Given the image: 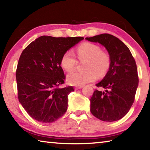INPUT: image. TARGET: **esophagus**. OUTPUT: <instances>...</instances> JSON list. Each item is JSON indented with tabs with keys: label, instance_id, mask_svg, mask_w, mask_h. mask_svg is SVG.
Here are the masks:
<instances>
[{
	"label": "esophagus",
	"instance_id": "esophagus-1",
	"mask_svg": "<svg viewBox=\"0 0 150 150\" xmlns=\"http://www.w3.org/2000/svg\"><path fill=\"white\" fill-rule=\"evenodd\" d=\"M83 88V86H78V87H75V90L77 91L78 89H81V88Z\"/></svg>",
	"mask_w": 150,
	"mask_h": 150
}]
</instances>
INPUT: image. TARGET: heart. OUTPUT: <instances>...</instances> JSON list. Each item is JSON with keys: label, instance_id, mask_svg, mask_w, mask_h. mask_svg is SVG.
<instances>
[{"label": "heart", "instance_id": "b5f03b06", "mask_svg": "<svg viewBox=\"0 0 150 150\" xmlns=\"http://www.w3.org/2000/svg\"><path fill=\"white\" fill-rule=\"evenodd\" d=\"M77 54L80 60L86 59L85 71H75L68 75L67 81L71 85L83 86L93 82L96 78L105 75L110 67V60L108 55L101 52L99 46L91 43H84L77 47ZM77 61L71 51H67L61 58V65L67 72L75 69Z\"/></svg>", "mask_w": 150, "mask_h": 150}]
</instances>
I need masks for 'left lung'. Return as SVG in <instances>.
<instances>
[{"label":"left lung","instance_id":"8db88e82","mask_svg":"<svg viewBox=\"0 0 150 150\" xmlns=\"http://www.w3.org/2000/svg\"><path fill=\"white\" fill-rule=\"evenodd\" d=\"M85 40L105 47L110 60L108 72L96 84L105 91H94L90 99L91 112L103 121L120 120L130 109L138 87L135 60L129 48L112 35L103 34Z\"/></svg>","mask_w":150,"mask_h":150}]
</instances>
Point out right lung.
I'll return each mask as SVG.
<instances>
[{
    "instance_id": "1",
    "label": "right lung",
    "mask_w": 150,
    "mask_h": 150,
    "mask_svg": "<svg viewBox=\"0 0 150 150\" xmlns=\"http://www.w3.org/2000/svg\"><path fill=\"white\" fill-rule=\"evenodd\" d=\"M83 37L55 38L43 35L22 52L16 78L19 102L34 120L52 123L67 110L68 95L73 87L59 88L65 75L61 58Z\"/></svg>"
}]
</instances>
